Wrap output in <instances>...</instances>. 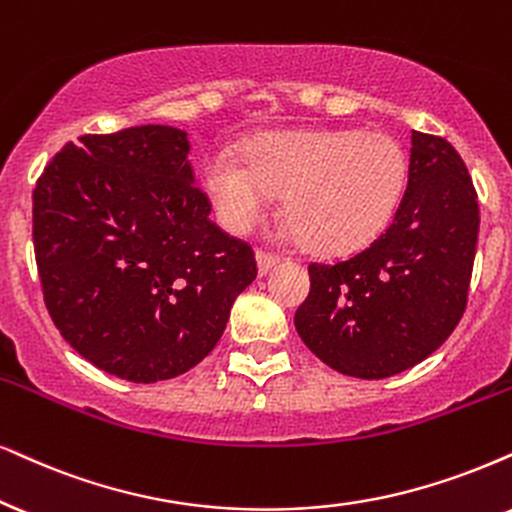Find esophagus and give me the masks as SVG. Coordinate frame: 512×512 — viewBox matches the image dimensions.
<instances>
[{"label": "esophagus", "mask_w": 512, "mask_h": 512, "mask_svg": "<svg viewBox=\"0 0 512 512\" xmlns=\"http://www.w3.org/2000/svg\"><path fill=\"white\" fill-rule=\"evenodd\" d=\"M255 260H257V271H260V276H267L269 271L274 269L278 262H281L276 255H271V252H262V250L257 252Z\"/></svg>", "instance_id": "1"}]
</instances>
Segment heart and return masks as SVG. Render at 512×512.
Listing matches in <instances>:
<instances>
[{
    "label": "heart",
    "mask_w": 512,
    "mask_h": 512,
    "mask_svg": "<svg viewBox=\"0 0 512 512\" xmlns=\"http://www.w3.org/2000/svg\"><path fill=\"white\" fill-rule=\"evenodd\" d=\"M241 158L215 153L203 163V189L219 222L245 234L286 193L290 226L323 255L371 241L390 222L406 184V155L385 132L267 134L245 144Z\"/></svg>",
    "instance_id": "b5f03b06"
}]
</instances>
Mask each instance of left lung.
<instances>
[{
    "label": "left lung",
    "instance_id": "8db88e82",
    "mask_svg": "<svg viewBox=\"0 0 512 512\" xmlns=\"http://www.w3.org/2000/svg\"><path fill=\"white\" fill-rule=\"evenodd\" d=\"M480 208L449 141L411 134L409 184L392 224L345 262L309 264L295 312L304 345L338 373L397 375L454 333L468 304Z\"/></svg>",
    "mask_w": 512,
    "mask_h": 512
}]
</instances>
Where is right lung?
<instances>
[{
	"mask_svg": "<svg viewBox=\"0 0 512 512\" xmlns=\"http://www.w3.org/2000/svg\"><path fill=\"white\" fill-rule=\"evenodd\" d=\"M184 129L141 125L63 146L32 193L51 321L77 354L132 383L186 373L255 281L250 245L210 222Z\"/></svg>",
	"mask_w": 512,
	"mask_h": 512,
	"instance_id": "obj_1",
	"label": "right lung"
}]
</instances>
